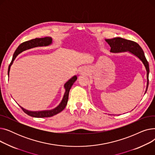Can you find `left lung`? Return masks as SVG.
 <instances>
[{
  "label": "left lung",
  "mask_w": 155,
  "mask_h": 155,
  "mask_svg": "<svg viewBox=\"0 0 155 155\" xmlns=\"http://www.w3.org/2000/svg\"><path fill=\"white\" fill-rule=\"evenodd\" d=\"M106 41L110 46V52L112 53H122L129 51L134 56H137L144 65V67L147 72V85H146V90L145 94L147 91L149 84V73H150V68L148 62L146 60L144 56V53L141 46L137 43L131 40L126 39L122 38H114L112 39H105Z\"/></svg>",
  "instance_id": "obj_1"
}]
</instances>
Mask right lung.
<instances>
[{
    "label": "right lung",
    "instance_id": "right-lung-1",
    "mask_svg": "<svg viewBox=\"0 0 155 155\" xmlns=\"http://www.w3.org/2000/svg\"><path fill=\"white\" fill-rule=\"evenodd\" d=\"M52 44V38L50 37H45V38H36L31 39L29 41H25L22 43H21L18 48L16 49V50L15 51L13 57H12V60L11 63H10L9 68H8V75H9V71H10V68L12 64L13 63L14 60L15 58L17 57V56L21 53V52L29 50V49L32 48H35L38 46H47ZM77 77L75 75L74 77H73L71 78L68 82L65 83L64 85V88L65 89V92L64 94L63 99L60 104L57 106L56 108L52 109V110H41V111H30L28 110H26L25 109H24L21 106V108L22 109V110L27 114L28 115L31 116V117H51L57 114L60 113L61 112L64 108L66 107V105L68 102V95H69V92L71 86L73 84H74V82L77 80Z\"/></svg>",
    "mask_w": 155,
    "mask_h": 155
}]
</instances>
